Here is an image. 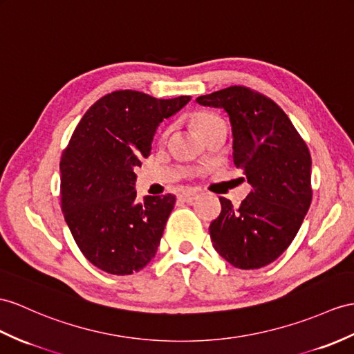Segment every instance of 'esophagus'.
<instances>
[{
	"mask_svg": "<svg viewBox=\"0 0 354 354\" xmlns=\"http://www.w3.org/2000/svg\"><path fill=\"white\" fill-rule=\"evenodd\" d=\"M196 198H198V192H194V191H185L180 194V200L185 203H192L194 200H196Z\"/></svg>",
	"mask_w": 354,
	"mask_h": 354,
	"instance_id": "1",
	"label": "esophagus"
}]
</instances>
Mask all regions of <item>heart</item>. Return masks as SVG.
Returning <instances> with one entry per match:
<instances>
[{
	"label": "heart",
	"mask_w": 354,
	"mask_h": 354,
	"mask_svg": "<svg viewBox=\"0 0 354 354\" xmlns=\"http://www.w3.org/2000/svg\"><path fill=\"white\" fill-rule=\"evenodd\" d=\"M218 120L221 118L213 114H209V112H196V114L191 117V122L200 135H203L207 129H209L213 123H216Z\"/></svg>",
	"instance_id": "obj_1"
}]
</instances>
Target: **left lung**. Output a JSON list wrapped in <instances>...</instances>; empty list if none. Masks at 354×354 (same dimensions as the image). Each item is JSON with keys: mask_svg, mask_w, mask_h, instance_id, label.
<instances>
[{"mask_svg": "<svg viewBox=\"0 0 354 354\" xmlns=\"http://www.w3.org/2000/svg\"><path fill=\"white\" fill-rule=\"evenodd\" d=\"M196 103L227 112L232 159L251 185L239 207L219 198L222 212L209 228L213 248L239 269H260L290 246L311 205V154L286 112L251 88L234 85Z\"/></svg>", "mask_w": 354, "mask_h": 354, "instance_id": "1", "label": "left lung"}]
</instances>
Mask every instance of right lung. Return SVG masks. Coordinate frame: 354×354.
<instances>
[{
    "label": "right lung",
    "mask_w": 354,
    "mask_h": 354,
    "mask_svg": "<svg viewBox=\"0 0 354 354\" xmlns=\"http://www.w3.org/2000/svg\"><path fill=\"white\" fill-rule=\"evenodd\" d=\"M191 96L156 99L120 90L85 112L59 162L62 210L77 248L111 274L140 272L156 255L176 196L136 200L135 169L158 126Z\"/></svg>",
    "instance_id": "obj_1"
}]
</instances>
